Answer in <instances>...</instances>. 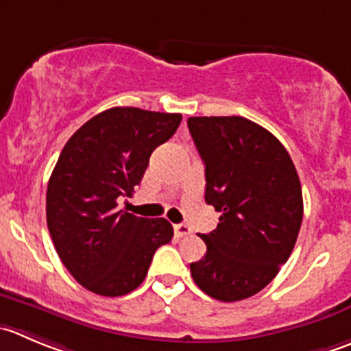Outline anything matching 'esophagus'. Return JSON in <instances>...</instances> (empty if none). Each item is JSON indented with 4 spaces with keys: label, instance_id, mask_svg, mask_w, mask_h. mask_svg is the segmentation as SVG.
I'll return each instance as SVG.
<instances>
[{
    "label": "esophagus",
    "instance_id": "obj_1",
    "mask_svg": "<svg viewBox=\"0 0 351 351\" xmlns=\"http://www.w3.org/2000/svg\"><path fill=\"white\" fill-rule=\"evenodd\" d=\"M190 233H192V230H190L186 224H175V234L178 238L186 237V234H190Z\"/></svg>",
    "mask_w": 351,
    "mask_h": 351
}]
</instances>
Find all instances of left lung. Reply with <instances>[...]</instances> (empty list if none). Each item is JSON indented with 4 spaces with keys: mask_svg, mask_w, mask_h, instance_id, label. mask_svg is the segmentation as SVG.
Wrapping results in <instances>:
<instances>
[{
    "mask_svg": "<svg viewBox=\"0 0 351 351\" xmlns=\"http://www.w3.org/2000/svg\"><path fill=\"white\" fill-rule=\"evenodd\" d=\"M206 165V202L221 213L200 234L207 254L190 264L197 287L221 302L258 293L288 261L304 217L300 178L271 132L243 117H192Z\"/></svg>",
    "mask_w": 351,
    "mask_h": 351,
    "instance_id": "8db88e82",
    "label": "left lung"
}]
</instances>
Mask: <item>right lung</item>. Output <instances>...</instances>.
Here are the masks:
<instances>
[{"label":"right lung","instance_id":"1","mask_svg":"<svg viewBox=\"0 0 351 351\" xmlns=\"http://www.w3.org/2000/svg\"><path fill=\"white\" fill-rule=\"evenodd\" d=\"M182 114L111 108L82 125L64 144L46 193L47 230L71 276L93 293L121 297L141 287L154 252L173 238L165 217L118 210L132 195L158 145Z\"/></svg>","mask_w":351,"mask_h":351}]
</instances>
